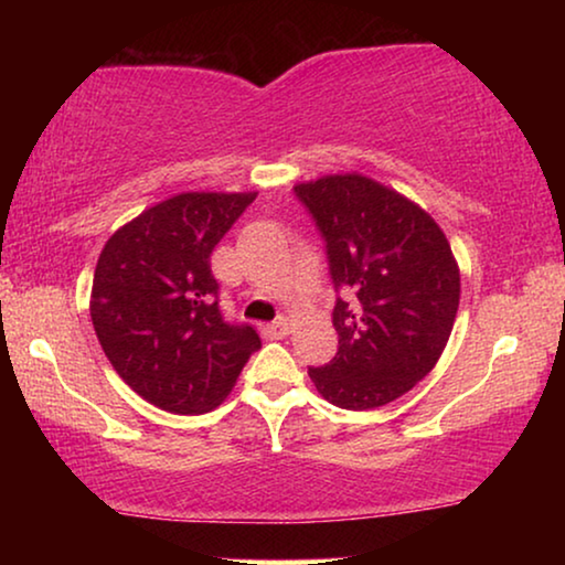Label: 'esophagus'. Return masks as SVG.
I'll list each match as a JSON object with an SVG mask.
<instances>
[{
  "mask_svg": "<svg viewBox=\"0 0 565 565\" xmlns=\"http://www.w3.org/2000/svg\"><path fill=\"white\" fill-rule=\"evenodd\" d=\"M262 334H265L267 339H285L290 334V319H277L273 323H267L265 329H262Z\"/></svg>",
  "mask_w": 565,
  "mask_h": 565,
  "instance_id": "34e87169",
  "label": "esophagus"
}]
</instances>
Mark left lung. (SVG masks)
Segmentation results:
<instances>
[{
	"label": "left lung",
	"mask_w": 565,
	"mask_h": 565,
	"mask_svg": "<svg viewBox=\"0 0 565 565\" xmlns=\"http://www.w3.org/2000/svg\"><path fill=\"white\" fill-rule=\"evenodd\" d=\"M329 254L337 358L308 375L329 404L365 412L431 373L452 334L460 267L431 215L360 172L298 182Z\"/></svg>",
	"instance_id": "obj_1"
}]
</instances>
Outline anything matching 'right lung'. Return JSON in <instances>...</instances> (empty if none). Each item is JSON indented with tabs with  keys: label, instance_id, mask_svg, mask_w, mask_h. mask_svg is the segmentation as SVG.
<instances>
[{
	"label": "right lung",
	"instance_id": "1",
	"mask_svg": "<svg viewBox=\"0 0 565 565\" xmlns=\"http://www.w3.org/2000/svg\"><path fill=\"white\" fill-rule=\"evenodd\" d=\"M257 192H180L107 238L89 316L122 381L172 414H205L262 342L223 321L211 254Z\"/></svg>",
	"mask_w": 565,
	"mask_h": 565
}]
</instances>
